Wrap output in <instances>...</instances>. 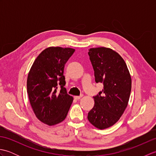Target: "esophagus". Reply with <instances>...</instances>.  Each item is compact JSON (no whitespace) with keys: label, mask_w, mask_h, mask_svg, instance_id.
Returning a JSON list of instances; mask_svg holds the SVG:
<instances>
[{"label":"esophagus","mask_w":156,"mask_h":156,"mask_svg":"<svg viewBox=\"0 0 156 156\" xmlns=\"http://www.w3.org/2000/svg\"><path fill=\"white\" fill-rule=\"evenodd\" d=\"M81 97H82V95L81 96H76V97H74V99H76V100H79V99H80Z\"/></svg>","instance_id":"34e87169"}]
</instances>
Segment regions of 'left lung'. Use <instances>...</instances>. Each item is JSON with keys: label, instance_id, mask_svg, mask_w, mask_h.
Instances as JSON below:
<instances>
[{"label": "left lung", "instance_id": "left-lung-1", "mask_svg": "<svg viewBox=\"0 0 156 156\" xmlns=\"http://www.w3.org/2000/svg\"><path fill=\"white\" fill-rule=\"evenodd\" d=\"M88 51L95 82L104 87L93 97L94 105L88 112V119L95 127L105 129L115 124L127 108L131 78L124 59L112 49L101 47Z\"/></svg>", "mask_w": 156, "mask_h": 156}]
</instances>
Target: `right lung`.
I'll use <instances>...</instances> for the list:
<instances>
[{
	"label": "right lung",
	"instance_id": "1",
	"mask_svg": "<svg viewBox=\"0 0 156 156\" xmlns=\"http://www.w3.org/2000/svg\"><path fill=\"white\" fill-rule=\"evenodd\" d=\"M74 51V49L69 48H46L35 59L28 74L29 102L36 117L48 125L64 121L72 103L73 97L64 87V69Z\"/></svg>",
	"mask_w": 156,
	"mask_h": 156
}]
</instances>
